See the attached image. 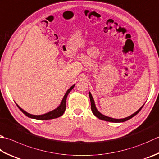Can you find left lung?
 <instances>
[{
    "label": "left lung",
    "mask_w": 159,
    "mask_h": 159,
    "mask_svg": "<svg viewBox=\"0 0 159 159\" xmlns=\"http://www.w3.org/2000/svg\"><path fill=\"white\" fill-rule=\"evenodd\" d=\"M89 98H90V100H91V110H92V112L93 114L97 117V118H98L100 120H105V121H108V122H125L128 120L131 119V118H133L134 116H135L136 114H138V113H139V111L140 110H141V109L143 108V107L144 106V104L140 108V109L137 111L136 113H134V114L131 115L129 117H127V118H122V119H115V118H110V117H107L106 116H104L103 114H102V113H100V112L98 111L97 110L96 107H95V102H94V100H93V98L92 95L91 94V93L89 92Z\"/></svg>",
    "instance_id": "1"
}]
</instances>
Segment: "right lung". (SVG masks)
Wrapping results in <instances>:
<instances>
[{"label": "right lung", "instance_id": "obj_1", "mask_svg": "<svg viewBox=\"0 0 159 159\" xmlns=\"http://www.w3.org/2000/svg\"><path fill=\"white\" fill-rule=\"evenodd\" d=\"M75 85L72 86L68 90L66 93V94L64 95V98L62 99V101L60 104V105H59L57 109H55V110L52 111H50L47 113H45V114L43 115H39V116H36V115H32V114H30V113H27L25 111L23 110L21 108H20L18 104H16L17 107L19 108V109L21 111L25 114V116H27L29 118H34V119H37V120H50V119H54V118H59V117L61 116L63 114H64V113L66 110V98L67 96L69 93L70 92V91L72 89L74 88Z\"/></svg>", "mask_w": 159, "mask_h": 159}]
</instances>
